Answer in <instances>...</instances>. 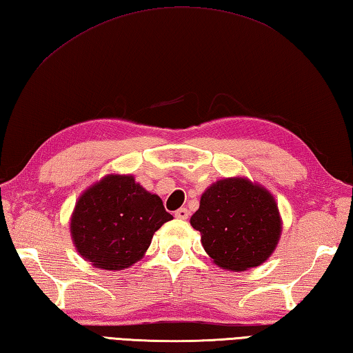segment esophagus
Segmentation results:
<instances>
[{
	"mask_svg": "<svg viewBox=\"0 0 353 353\" xmlns=\"http://www.w3.org/2000/svg\"><path fill=\"white\" fill-rule=\"evenodd\" d=\"M174 216L177 217V219H182V221H185V219H188V216H190V211L187 210V208H179L176 213H174Z\"/></svg>",
	"mask_w": 353,
	"mask_h": 353,
	"instance_id": "34e87169",
	"label": "esophagus"
}]
</instances>
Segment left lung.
Masks as SVG:
<instances>
[{
  "mask_svg": "<svg viewBox=\"0 0 353 353\" xmlns=\"http://www.w3.org/2000/svg\"><path fill=\"white\" fill-rule=\"evenodd\" d=\"M191 227L217 267L243 272L276 248L283 221L273 194L247 177L221 179L203 191Z\"/></svg>",
  "mask_w": 353,
  "mask_h": 353,
  "instance_id": "left-lung-1",
  "label": "left lung"
}]
</instances>
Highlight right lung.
<instances>
[{
    "mask_svg": "<svg viewBox=\"0 0 353 353\" xmlns=\"http://www.w3.org/2000/svg\"><path fill=\"white\" fill-rule=\"evenodd\" d=\"M172 219L157 194L131 174H108L85 190L70 216V238L83 259L123 270L145 256L152 236Z\"/></svg>",
    "mask_w": 353,
    "mask_h": 353,
    "instance_id": "right-lung-1",
    "label": "right lung"
}]
</instances>
